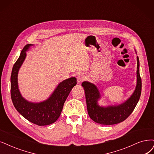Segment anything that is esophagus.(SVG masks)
<instances>
[{
    "label": "esophagus",
    "instance_id": "obj_1",
    "mask_svg": "<svg viewBox=\"0 0 154 154\" xmlns=\"http://www.w3.org/2000/svg\"><path fill=\"white\" fill-rule=\"evenodd\" d=\"M86 75L84 73H81L77 76V81L79 82H82L86 80Z\"/></svg>",
    "mask_w": 154,
    "mask_h": 154
}]
</instances>
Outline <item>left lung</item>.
I'll return each mask as SVG.
<instances>
[{
  "label": "left lung",
  "instance_id": "obj_1",
  "mask_svg": "<svg viewBox=\"0 0 154 154\" xmlns=\"http://www.w3.org/2000/svg\"><path fill=\"white\" fill-rule=\"evenodd\" d=\"M140 62L137 56V84L133 94L123 103L109 106H100L98 100L100 94L94 84L87 81L82 83L84 89L87 109L90 118L96 123L104 125H113L124 121L131 115L140 100L141 92V79L140 75Z\"/></svg>",
  "mask_w": 154,
  "mask_h": 154
}]
</instances>
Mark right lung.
<instances>
[{
    "mask_svg": "<svg viewBox=\"0 0 154 154\" xmlns=\"http://www.w3.org/2000/svg\"><path fill=\"white\" fill-rule=\"evenodd\" d=\"M27 44L21 51L20 56L14 63L11 76V95L16 110L28 121L38 126H47L54 123L60 116L63 107L68 94L77 84L75 77H70L60 82L50 97L40 103L26 100L21 96L18 84V73L23 63L29 48Z\"/></svg>",
    "mask_w": 154,
    "mask_h": 154,
    "instance_id": "right-lung-1",
    "label": "right lung"
}]
</instances>
